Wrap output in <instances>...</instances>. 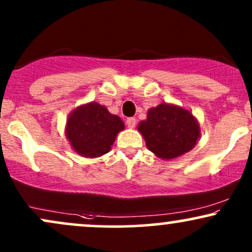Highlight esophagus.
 <instances>
[{"mask_svg":"<svg viewBox=\"0 0 252 252\" xmlns=\"http://www.w3.org/2000/svg\"><path fill=\"white\" fill-rule=\"evenodd\" d=\"M126 126H128V128H130V129L135 128V126H136V120H135L134 117H129V118H126Z\"/></svg>","mask_w":252,"mask_h":252,"instance_id":"34e87169","label":"esophagus"}]
</instances>
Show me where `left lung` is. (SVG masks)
I'll return each instance as SVG.
<instances>
[{"label": "left lung", "mask_w": 252, "mask_h": 252, "mask_svg": "<svg viewBox=\"0 0 252 252\" xmlns=\"http://www.w3.org/2000/svg\"><path fill=\"white\" fill-rule=\"evenodd\" d=\"M138 130L150 152L164 160L189 152L200 136L198 122L189 111L166 103L150 109Z\"/></svg>", "instance_id": "1"}]
</instances>
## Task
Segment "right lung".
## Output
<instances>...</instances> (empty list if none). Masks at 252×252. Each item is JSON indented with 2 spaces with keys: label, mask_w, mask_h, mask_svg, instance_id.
<instances>
[{
  "label": "right lung",
  "mask_w": 252,
  "mask_h": 252,
  "mask_svg": "<svg viewBox=\"0 0 252 252\" xmlns=\"http://www.w3.org/2000/svg\"><path fill=\"white\" fill-rule=\"evenodd\" d=\"M124 123L105 106L90 103L74 110L66 126L72 148L86 158H97L109 152Z\"/></svg>",
  "instance_id": "right-lung-1"
}]
</instances>
